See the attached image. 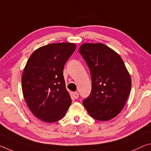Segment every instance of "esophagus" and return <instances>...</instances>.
Here are the masks:
<instances>
[{
    "label": "esophagus",
    "instance_id": "1",
    "mask_svg": "<svg viewBox=\"0 0 151 151\" xmlns=\"http://www.w3.org/2000/svg\"><path fill=\"white\" fill-rule=\"evenodd\" d=\"M73 97H74V98H75V99H78V96H79V95H78V93H77V92L73 93Z\"/></svg>",
    "mask_w": 151,
    "mask_h": 151
}]
</instances>
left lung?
<instances>
[{"label": "left lung", "instance_id": "left-lung-1", "mask_svg": "<svg viewBox=\"0 0 151 151\" xmlns=\"http://www.w3.org/2000/svg\"><path fill=\"white\" fill-rule=\"evenodd\" d=\"M78 52L89 68L92 88L83 104L93 118L109 120L128 99L131 79L119 54L103 44H83Z\"/></svg>", "mask_w": 151, "mask_h": 151}]
</instances>
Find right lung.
Instances as JSON below:
<instances>
[{
    "label": "right lung",
    "mask_w": 151,
    "mask_h": 151,
    "mask_svg": "<svg viewBox=\"0 0 151 151\" xmlns=\"http://www.w3.org/2000/svg\"><path fill=\"white\" fill-rule=\"evenodd\" d=\"M75 48L71 43L44 45L33 52L24 68V98L33 115L45 122L60 120L70 106L63 70Z\"/></svg>",
    "instance_id": "right-lung-1"
}]
</instances>
